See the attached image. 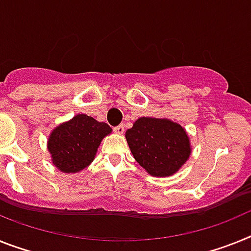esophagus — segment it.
I'll return each mask as SVG.
<instances>
[{"label":"esophagus","instance_id":"obj_1","mask_svg":"<svg viewBox=\"0 0 251 251\" xmlns=\"http://www.w3.org/2000/svg\"><path fill=\"white\" fill-rule=\"evenodd\" d=\"M113 131H115L116 134H119V135H121V134H124V131H125V127H124V125L115 126V127H113Z\"/></svg>","mask_w":251,"mask_h":251}]
</instances>
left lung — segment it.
<instances>
[{
	"label": "left lung",
	"mask_w": 251,
	"mask_h": 251,
	"mask_svg": "<svg viewBox=\"0 0 251 251\" xmlns=\"http://www.w3.org/2000/svg\"><path fill=\"white\" fill-rule=\"evenodd\" d=\"M125 136L136 162L158 177L174 175L190 155L186 131L170 120L140 117Z\"/></svg>",
	"instance_id": "obj_1"
}]
</instances>
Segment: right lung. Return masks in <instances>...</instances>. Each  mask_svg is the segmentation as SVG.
Wrapping results in <instances>:
<instances>
[{
    "label": "right lung",
    "mask_w": 251,
    "mask_h": 251,
    "mask_svg": "<svg viewBox=\"0 0 251 251\" xmlns=\"http://www.w3.org/2000/svg\"><path fill=\"white\" fill-rule=\"evenodd\" d=\"M111 132L106 122L77 115L52 131L48 151L53 165L62 172H79L90 165L102 139Z\"/></svg>",
    "instance_id": "obj_1"
}]
</instances>
